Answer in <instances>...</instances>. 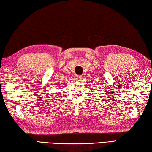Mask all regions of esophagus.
Wrapping results in <instances>:
<instances>
[{
    "mask_svg": "<svg viewBox=\"0 0 152 152\" xmlns=\"http://www.w3.org/2000/svg\"><path fill=\"white\" fill-rule=\"evenodd\" d=\"M75 79L76 81H80L81 79H82V77L81 75H76L75 78Z\"/></svg>",
    "mask_w": 152,
    "mask_h": 152,
    "instance_id": "1",
    "label": "esophagus"
}]
</instances>
